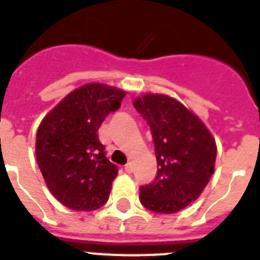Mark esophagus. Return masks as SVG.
Returning a JSON list of instances; mask_svg holds the SVG:
<instances>
[{"mask_svg":"<svg viewBox=\"0 0 260 260\" xmlns=\"http://www.w3.org/2000/svg\"><path fill=\"white\" fill-rule=\"evenodd\" d=\"M124 172L126 173H133V164H127L124 166Z\"/></svg>","mask_w":260,"mask_h":260,"instance_id":"esophagus-1","label":"esophagus"}]
</instances>
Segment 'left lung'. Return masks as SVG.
I'll use <instances>...</instances> for the list:
<instances>
[{"mask_svg": "<svg viewBox=\"0 0 260 260\" xmlns=\"http://www.w3.org/2000/svg\"><path fill=\"white\" fill-rule=\"evenodd\" d=\"M133 105L151 127L158 162L155 180L140 187V202L156 213H176L198 200L209 183L215 138L200 117L172 96L149 92Z\"/></svg>", "mask_w": 260, "mask_h": 260, "instance_id": "1", "label": "left lung"}]
</instances>
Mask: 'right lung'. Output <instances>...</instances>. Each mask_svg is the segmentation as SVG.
Instances as JSON below:
<instances>
[{
    "mask_svg": "<svg viewBox=\"0 0 260 260\" xmlns=\"http://www.w3.org/2000/svg\"><path fill=\"white\" fill-rule=\"evenodd\" d=\"M126 92L102 83L73 90L41 120L36 158L45 184L62 205L95 210L107 204L116 165L105 156L98 128Z\"/></svg>",
    "mask_w": 260,
    "mask_h": 260,
    "instance_id": "obj_1",
    "label": "right lung"
}]
</instances>
